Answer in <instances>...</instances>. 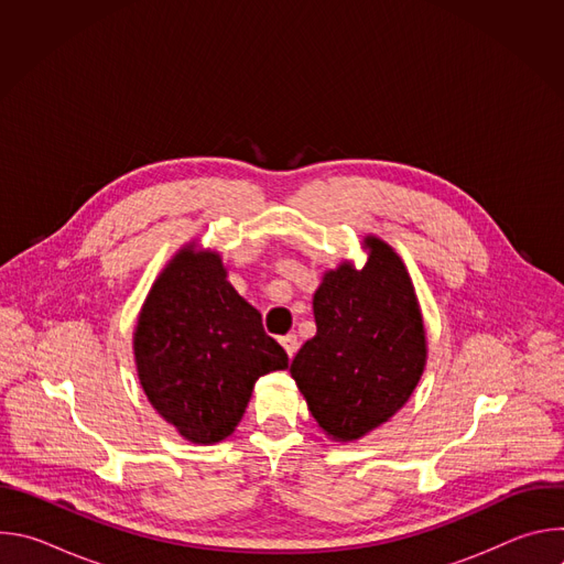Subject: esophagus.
Wrapping results in <instances>:
<instances>
[{
  "label": "esophagus",
  "instance_id": "34e87169",
  "mask_svg": "<svg viewBox=\"0 0 564 564\" xmlns=\"http://www.w3.org/2000/svg\"><path fill=\"white\" fill-rule=\"evenodd\" d=\"M281 346L285 348L288 357L292 359V357L296 355V350H299V339H296V335H285V337H281Z\"/></svg>",
  "mask_w": 564,
  "mask_h": 564
}]
</instances>
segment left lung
<instances>
[{"instance_id":"obj_1","label":"left lung","mask_w":564,"mask_h":564,"mask_svg":"<svg viewBox=\"0 0 564 564\" xmlns=\"http://www.w3.org/2000/svg\"><path fill=\"white\" fill-rule=\"evenodd\" d=\"M368 261L328 270L314 292L316 335L290 372L318 429L355 442L404 409L429 357L422 307L399 254L368 234Z\"/></svg>"}]
</instances>
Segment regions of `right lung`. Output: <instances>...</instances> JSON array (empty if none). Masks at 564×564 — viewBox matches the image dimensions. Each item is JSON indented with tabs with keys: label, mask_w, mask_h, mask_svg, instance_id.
<instances>
[{
	"label": "right lung",
	"mask_w": 564,
	"mask_h": 564,
	"mask_svg": "<svg viewBox=\"0 0 564 564\" xmlns=\"http://www.w3.org/2000/svg\"><path fill=\"white\" fill-rule=\"evenodd\" d=\"M133 359L153 411L192 444L229 437L257 379L288 368L259 310L227 281L220 254L194 240L153 281L135 321Z\"/></svg>",
	"instance_id": "1"
}]
</instances>
